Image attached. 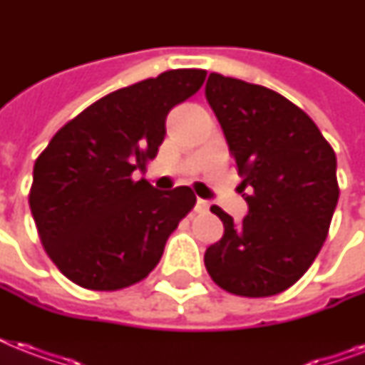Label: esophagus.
Here are the masks:
<instances>
[{"instance_id":"34e87169","label":"esophagus","mask_w":365,"mask_h":365,"mask_svg":"<svg viewBox=\"0 0 365 365\" xmlns=\"http://www.w3.org/2000/svg\"><path fill=\"white\" fill-rule=\"evenodd\" d=\"M208 206H210V202L205 199H197V202H195V210L197 212H206L208 210Z\"/></svg>"}]
</instances>
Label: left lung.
Listing matches in <instances>:
<instances>
[{"label": "left lung", "mask_w": 365, "mask_h": 365, "mask_svg": "<svg viewBox=\"0 0 365 365\" xmlns=\"http://www.w3.org/2000/svg\"><path fill=\"white\" fill-rule=\"evenodd\" d=\"M205 94L248 205L240 222L210 208L225 231L206 248V271L235 295H277L305 274L328 237L339 199L334 149L305 111L271 88L210 73Z\"/></svg>", "instance_id": "left-lung-1"}]
</instances>
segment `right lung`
Segmentation results:
<instances>
[{"label":"right lung","mask_w":365,"mask_h":365,"mask_svg":"<svg viewBox=\"0 0 365 365\" xmlns=\"http://www.w3.org/2000/svg\"><path fill=\"white\" fill-rule=\"evenodd\" d=\"M205 77V70H170L110 93L62 126L37 157L31 216L43 248L71 282L113 292L159 263L197 199L187 185L159 191L134 172L157 157L168 111Z\"/></svg>","instance_id":"right-lung-1"}]
</instances>
